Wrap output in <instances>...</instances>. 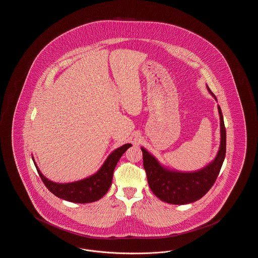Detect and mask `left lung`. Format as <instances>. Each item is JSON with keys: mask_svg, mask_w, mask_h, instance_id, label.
<instances>
[{"mask_svg": "<svg viewBox=\"0 0 258 258\" xmlns=\"http://www.w3.org/2000/svg\"><path fill=\"white\" fill-rule=\"evenodd\" d=\"M210 94L217 99L209 89ZM221 119V146L215 160L199 171L183 173L165 169L144 148L143 166L147 174L148 183L154 195L160 200L176 205L197 201L204 197L215 184L226 152V132L221 107H218Z\"/></svg>", "mask_w": 258, "mask_h": 258, "instance_id": "8db88e82", "label": "left lung"}]
</instances>
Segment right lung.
Returning a JSON list of instances; mask_svg holds the SVG:
<instances>
[{"label":"right lung","instance_id":"right-lung-1","mask_svg":"<svg viewBox=\"0 0 258 258\" xmlns=\"http://www.w3.org/2000/svg\"><path fill=\"white\" fill-rule=\"evenodd\" d=\"M131 146L132 144H124L122 147L116 149L113 153H111L101 168L93 176L69 184H58L51 182L39 171L35 160L34 163L43 184L46 185V187L54 196L74 203H90L100 199L107 192L112 184L113 172L116 164L123 153Z\"/></svg>","mask_w":258,"mask_h":258}]
</instances>
